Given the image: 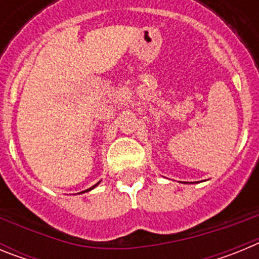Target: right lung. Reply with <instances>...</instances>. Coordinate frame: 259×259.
I'll use <instances>...</instances> for the list:
<instances>
[{
  "mask_svg": "<svg viewBox=\"0 0 259 259\" xmlns=\"http://www.w3.org/2000/svg\"><path fill=\"white\" fill-rule=\"evenodd\" d=\"M98 183H100V182H98ZM98 183H97V184H98ZM97 184H96V185H97ZM96 185H93V187H92V188H95V187H96ZM92 188H89V189H87V191H91V189H92Z\"/></svg>",
  "mask_w": 259,
  "mask_h": 259,
  "instance_id": "1",
  "label": "right lung"
}]
</instances>
